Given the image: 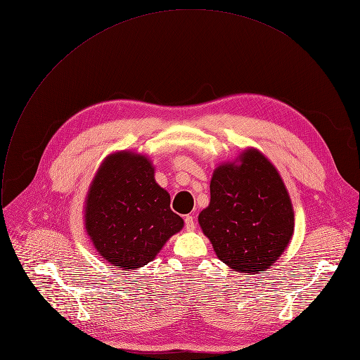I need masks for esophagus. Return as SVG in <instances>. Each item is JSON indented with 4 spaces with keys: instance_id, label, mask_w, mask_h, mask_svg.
Returning a JSON list of instances; mask_svg holds the SVG:
<instances>
[{
    "instance_id": "obj_1",
    "label": "esophagus",
    "mask_w": 360,
    "mask_h": 360,
    "mask_svg": "<svg viewBox=\"0 0 360 360\" xmlns=\"http://www.w3.org/2000/svg\"><path fill=\"white\" fill-rule=\"evenodd\" d=\"M185 229L188 232H192L195 229V221H193V218L191 215L185 217Z\"/></svg>"
}]
</instances>
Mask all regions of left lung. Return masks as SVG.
<instances>
[{
	"label": "left lung",
	"mask_w": 360,
	"mask_h": 360,
	"mask_svg": "<svg viewBox=\"0 0 360 360\" xmlns=\"http://www.w3.org/2000/svg\"><path fill=\"white\" fill-rule=\"evenodd\" d=\"M211 202L199 217L218 258L236 272L259 274L275 264L293 235L295 217L276 168L258 149L219 165Z\"/></svg>",
	"instance_id": "left-lung-1"
}]
</instances>
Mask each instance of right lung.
Instances as JSON below:
<instances>
[{"mask_svg":"<svg viewBox=\"0 0 360 360\" xmlns=\"http://www.w3.org/2000/svg\"><path fill=\"white\" fill-rule=\"evenodd\" d=\"M141 153H111L86 196L85 229L99 256L112 266L138 269L155 259L184 219L171 211L169 193Z\"/></svg>","mask_w":360,"mask_h":360,"instance_id":"add662e5","label":"right lung"}]
</instances>
